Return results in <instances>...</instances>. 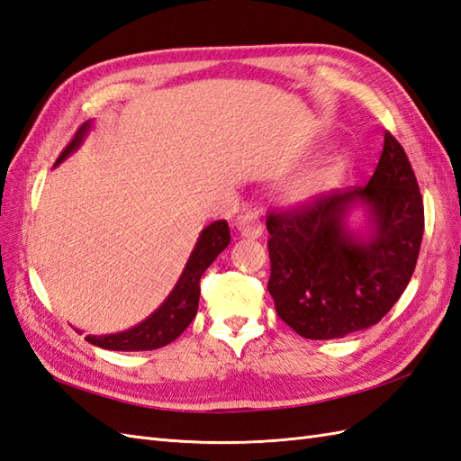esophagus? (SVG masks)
<instances>
[{
    "instance_id": "1",
    "label": "esophagus",
    "mask_w": 461,
    "mask_h": 461,
    "mask_svg": "<svg viewBox=\"0 0 461 461\" xmlns=\"http://www.w3.org/2000/svg\"><path fill=\"white\" fill-rule=\"evenodd\" d=\"M238 231L243 235V238H251V240L261 238L263 221L258 218L257 212H247L245 216L238 220Z\"/></svg>"
}]
</instances>
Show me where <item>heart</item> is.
Masks as SVG:
<instances>
[{
    "label": "heart",
    "mask_w": 461,
    "mask_h": 461,
    "mask_svg": "<svg viewBox=\"0 0 461 461\" xmlns=\"http://www.w3.org/2000/svg\"><path fill=\"white\" fill-rule=\"evenodd\" d=\"M350 167V158L345 151H337L317 161L310 169L300 173L288 186V200L294 204H310L323 194L331 193L345 179Z\"/></svg>",
    "instance_id": "1"
}]
</instances>
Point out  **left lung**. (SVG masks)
Returning <instances> with one entry per match:
<instances>
[{
    "mask_svg": "<svg viewBox=\"0 0 461 461\" xmlns=\"http://www.w3.org/2000/svg\"><path fill=\"white\" fill-rule=\"evenodd\" d=\"M354 207L366 231L352 230ZM268 292L282 321L305 339H343L375 325L415 270L424 208L405 149L385 132L366 186L337 188L313 203L267 216Z\"/></svg>",
    "mask_w": 461,
    "mask_h": 461,
    "instance_id": "1",
    "label": "left lung"
}]
</instances>
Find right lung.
Listing matches in <instances>:
<instances>
[{"label":"right lung","mask_w":461,"mask_h":461,"mask_svg":"<svg viewBox=\"0 0 461 461\" xmlns=\"http://www.w3.org/2000/svg\"><path fill=\"white\" fill-rule=\"evenodd\" d=\"M91 130V121L79 126L74 140L69 141L68 148L62 151V156L56 159L54 167L62 163L69 153H74L87 132ZM230 228L226 220L212 221L198 235L194 249L188 257V261L183 268V273L176 280L175 288L159 308L153 312L144 321L126 329L122 333L113 335H87L86 340L91 345L107 348V350H156L165 345L173 343L185 329L191 325L198 310L200 298V278L204 270L216 261V257L230 245Z\"/></svg>","instance_id":"obj_1"}]
</instances>
